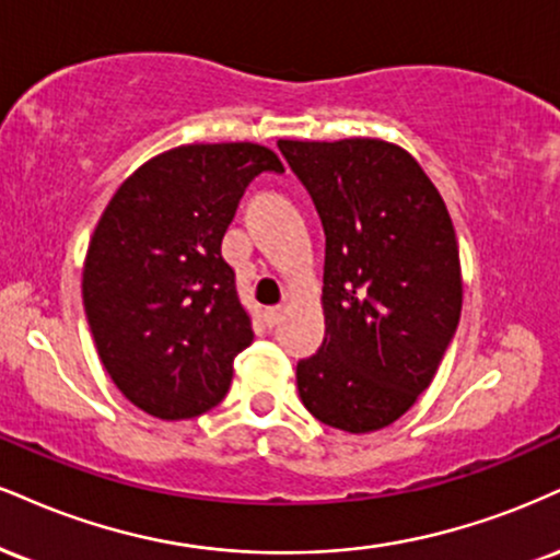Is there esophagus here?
<instances>
[{
	"instance_id": "esophagus-1",
	"label": "esophagus",
	"mask_w": 560,
	"mask_h": 560,
	"mask_svg": "<svg viewBox=\"0 0 560 560\" xmlns=\"http://www.w3.org/2000/svg\"><path fill=\"white\" fill-rule=\"evenodd\" d=\"M281 318H284V307H266V310H262V323H266L268 328L279 326Z\"/></svg>"
}]
</instances>
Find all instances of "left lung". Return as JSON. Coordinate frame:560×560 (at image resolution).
<instances>
[{
    "label": "left lung",
    "instance_id": "8db88e82",
    "mask_svg": "<svg viewBox=\"0 0 560 560\" xmlns=\"http://www.w3.org/2000/svg\"><path fill=\"white\" fill-rule=\"evenodd\" d=\"M326 234L318 352L298 362L307 412L347 433L396 422L433 381L462 315L456 232L407 151L378 138L279 140Z\"/></svg>",
    "mask_w": 560,
    "mask_h": 560
}]
</instances>
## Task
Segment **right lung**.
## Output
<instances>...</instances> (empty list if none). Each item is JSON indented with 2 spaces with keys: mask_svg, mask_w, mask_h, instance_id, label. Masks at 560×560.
Returning a JSON list of instances; mask_svg holds the SVG:
<instances>
[{
  "mask_svg": "<svg viewBox=\"0 0 560 560\" xmlns=\"http://www.w3.org/2000/svg\"><path fill=\"white\" fill-rule=\"evenodd\" d=\"M281 174L258 143L179 145L130 174L101 213L83 266V305L117 388L159 420L213 409L250 347L221 240L245 187Z\"/></svg>",
  "mask_w": 560,
  "mask_h": 560,
  "instance_id": "1",
  "label": "right lung"
}]
</instances>
